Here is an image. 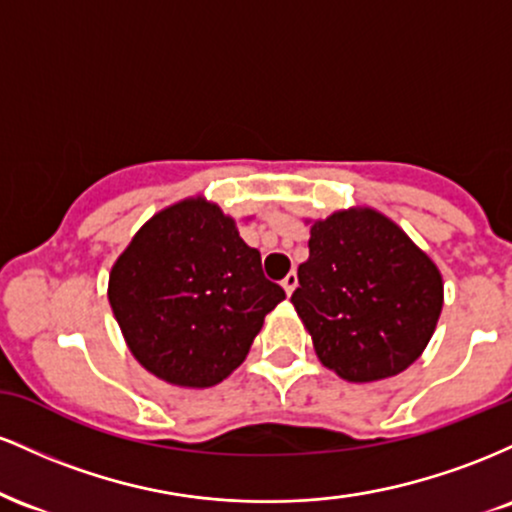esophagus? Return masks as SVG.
Listing matches in <instances>:
<instances>
[{
    "label": "esophagus",
    "mask_w": 512,
    "mask_h": 512,
    "mask_svg": "<svg viewBox=\"0 0 512 512\" xmlns=\"http://www.w3.org/2000/svg\"><path fill=\"white\" fill-rule=\"evenodd\" d=\"M281 286H284V291L289 293V296H291L293 289H296V286H298V274H296V272H289V274H286V276H284V281H281Z\"/></svg>",
    "instance_id": "esophagus-1"
}]
</instances>
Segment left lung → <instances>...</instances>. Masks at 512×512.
Instances as JSON below:
<instances>
[{
    "instance_id": "left-lung-1",
    "label": "left lung",
    "mask_w": 512,
    "mask_h": 512,
    "mask_svg": "<svg viewBox=\"0 0 512 512\" xmlns=\"http://www.w3.org/2000/svg\"><path fill=\"white\" fill-rule=\"evenodd\" d=\"M308 248L291 303L320 361L351 383L411 366L443 308L436 264L373 209L315 221Z\"/></svg>"
}]
</instances>
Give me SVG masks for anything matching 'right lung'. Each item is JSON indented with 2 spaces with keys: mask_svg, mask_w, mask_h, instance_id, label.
Segmentation results:
<instances>
[{
  "mask_svg": "<svg viewBox=\"0 0 512 512\" xmlns=\"http://www.w3.org/2000/svg\"><path fill=\"white\" fill-rule=\"evenodd\" d=\"M108 298L129 351L182 387H211L248 356L264 315L286 298L260 250L216 204L185 199L156 214L110 272Z\"/></svg>",
  "mask_w": 512,
  "mask_h": 512,
  "instance_id": "1",
  "label": "right lung"
}]
</instances>
